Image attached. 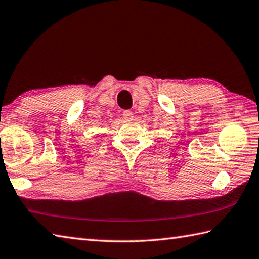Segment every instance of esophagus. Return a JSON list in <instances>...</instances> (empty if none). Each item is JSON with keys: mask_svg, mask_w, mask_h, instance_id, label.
Segmentation results:
<instances>
[{"mask_svg": "<svg viewBox=\"0 0 259 259\" xmlns=\"http://www.w3.org/2000/svg\"><path fill=\"white\" fill-rule=\"evenodd\" d=\"M122 115H123V118H124L125 120H128V121H130V120H133V119H134V113L131 112L130 110H126V111H124Z\"/></svg>", "mask_w": 259, "mask_h": 259, "instance_id": "esophagus-1", "label": "esophagus"}]
</instances>
